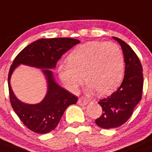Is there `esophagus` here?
Masks as SVG:
<instances>
[{
	"mask_svg": "<svg viewBox=\"0 0 152 152\" xmlns=\"http://www.w3.org/2000/svg\"><path fill=\"white\" fill-rule=\"evenodd\" d=\"M77 104H78L79 105H80V106H86L88 104V102L86 99H84V98H80V99H78V101H77Z\"/></svg>",
	"mask_w": 152,
	"mask_h": 152,
	"instance_id": "34e87169",
	"label": "esophagus"
}]
</instances>
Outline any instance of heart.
<instances>
[{
  "label": "heart",
  "mask_w": 152,
  "mask_h": 152,
  "mask_svg": "<svg viewBox=\"0 0 152 152\" xmlns=\"http://www.w3.org/2000/svg\"><path fill=\"white\" fill-rule=\"evenodd\" d=\"M60 64L57 73L66 89L77 92L83 77L89 92L96 90L100 95L110 94L122 83L124 57L120 48L113 42H90L73 50Z\"/></svg>",
  "instance_id": "b5f03b06"
}]
</instances>
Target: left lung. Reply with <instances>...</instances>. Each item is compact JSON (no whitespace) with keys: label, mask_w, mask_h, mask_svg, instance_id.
<instances>
[{"label":"left lung","mask_w":152,"mask_h":152,"mask_svg":"<svg viewBox=\"0 0 152 152\" xmlns=\"http://www.w3.org/2000/svg\"><path fill=\"white\" fill-rule=\"evenodd\" d=\"M113 39L118 42L123 52L125 75L118 89L99 102L103 113L95 123L105 129L119 127L128 120L141 100L143 86L142 67L135 52L120 39L115 37Z\"/></svg>","instance_id":"8db88e82"}]
</instances>
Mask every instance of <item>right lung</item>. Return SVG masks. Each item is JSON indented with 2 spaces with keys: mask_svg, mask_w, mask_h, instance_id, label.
Wrapping results in <instances>:
<instances>
[{
  "mask_svg": "<svg viewBox=\"0 0 152 152\" xmlns=\"http://www.w3.org/2000/svg\"><path fill=\"white\" fill-rule=\"evenodd\" d=\"M80 42L72 38L39 39L24 48L14 60L8 75L10 103L21 122L30 131L45 134L53 131L66 108L77 103V98L56 82L57 63L66 51ZM22 64L41 69L47 83V92L38 104H26L15 96L10 85L14 70Z\"/></svg>",
  "mask_w": 152,
  "mask_h": 152,
  "instance_id": "obj_1",
  "label": "right lung"
}]
</instances>
